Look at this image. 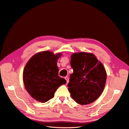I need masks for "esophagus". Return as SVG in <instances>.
<instances>
[{
  "label": "esophagus",
  "mask_w": 129,
  "mask_h": 129,
  "mask_svg": "<svg viewBox=\"0 0 129 129\" xmlns=\"http://www.w3.org/2000/svg\"><path fill=\"white\" fill-rule=\"evenodd\" d=\"M65 79L66 80H67V83H69V77H68V76H66V77H65Z\"/></svg>",
  "instance_id": "1"
}]
</instances>
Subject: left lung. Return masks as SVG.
<instances>
[{
  "instance_id": "obj_1",
  "label": "left lung",
  "mask_w": 129,
  "mask_h": 129,
  "mask_svg": "<svg viewBox=\"0 0 129 129\" xmlns=\"http://www.w3.org/2000/svg\"><path fill=\"white\" fill-rule=\"evenodd\" d=\"M74 73L68 84L72 98L81 105L93 102L105 87L107 74L102 62L92 53L81 52L71 56Z\"/></svg>"
}]
</instances>
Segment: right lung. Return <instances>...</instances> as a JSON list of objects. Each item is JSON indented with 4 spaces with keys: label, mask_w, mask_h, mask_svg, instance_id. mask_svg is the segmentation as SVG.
Masks as SVG:
<instances>
[{
    "label": "right lung",
    "mask_w": 129,
    "mask_h": 129,
    "mask_svg": "<svg viewBox=\"0 0 129 129\" xmlns=\"http://www.w3.org/2000/svg\"><path fill=\"white\" fill-rule=\"evenodd\" d=\"M60 53L54 55L49 51L36 54L27 62L23 73L25 88L35 100L44 103L54 96L60 86L67 81L58 75L57 66Z\"/></svg>",
    "instance_id": "1"
}]
</instances>
